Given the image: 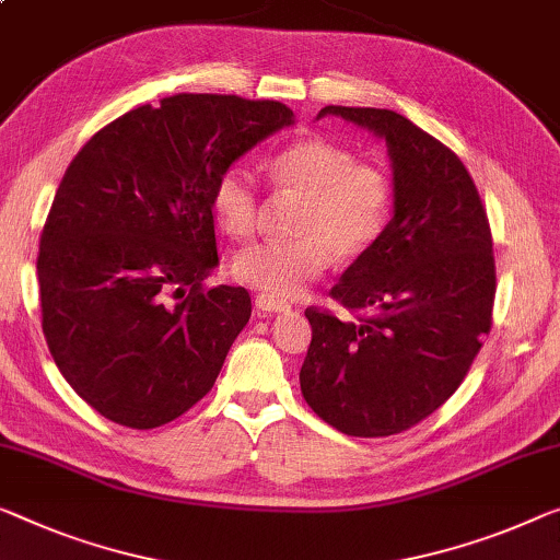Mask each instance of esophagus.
Returning <instances> with one entry per match:
<instances>
[{"label":"esophagus","instance_id":"obj_1","mask_svg":"<svg viewBox=\"0 0 560 560\" xmlns=\"http://www.w3.org/2000/svg\"><path fill=\"white\" fill-rule=\"evenodd\" d=\"M289 308L291 306L287 302H279V299H273V296H266V294L256 296V312L258 314H287Z\"/></svg>","mask_w":560,"mask_h":560}]
</instances>
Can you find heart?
Instances as JSON below:
<instances>
[{"label":"heart","instance_id":"b5f03b06","mask_svg":"<svg viewBox=\"0 0 560 560\" xmlns=\"http://www.w3.org/2000/svg\"><path fill=\"white\" fill-rule=\"evenodd\" d=\"M271 183L302 196L294 238L241 248L233 273L266 296L291 299L319 279L334 254L354 258L377 244L392 211V180L374 163L354 161L352 150L324 138H304L266 163ZM215 223L233 238L256 229L258 188L244 165H231L213 183Z\"/></svg>","mask_w":560,"mask_h":560}]
</instances>
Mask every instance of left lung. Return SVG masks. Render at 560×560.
<instances>
[{
	"label": "left lung",
	"mask_w": 560,
	"mask_h": 560,
	"mask_svg": "<svg viewBox=\"0 0 560 560\" xmlns=\"http://www.w3.org/2000/svg\"><path fill=\"white\" fill-rule=\"evenodd\" d=\"M385 140L395 211L377 244L334 283L360 322L306 308L312 345L299 372L306 405L345 435L410 430L460 387L490 331L495 258L470 173L395 110L322 107Z\"/></svg>",
	"instance_id": "8db88e82"
}]
</instances>
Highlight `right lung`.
<instances>
[{"label":"right lung","instance_id":"add662e5","mask_svg":"<svg viewBox=\"0 0 560 560\" xmlns=\"http://www.w3.org/2000/svg\"><path fill=\"white\" fill-rule=\"evenodd\" d=\"M294 113L236 95L163 97L95 132L39 238L42 331L62 377L107 420L150 430L211 392L252 316L219 266L211 190Z\"/></svg>","mask_w":560,"mask_h":560}]
</instances>
